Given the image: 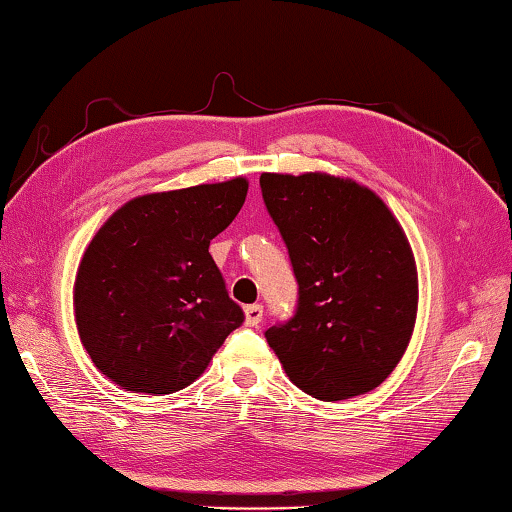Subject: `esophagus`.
<instances>
[{
    "mask_svg": "<svg viewBox=\"0 0 512 512\" xmlns=\"http://www.w3.org/2000/svg\"><path fill=\"white\" fill-rule=\"evenodd\" d=\"M263 319V306H258V303H254V306H247L245 308V324L249 328H256L258 324H261Z\"/></svg>",
    "mask_w": 512,
    "mask_h": 512,
    "instance_id": "34e87169",
    "label": "esophagus"
}]
</instances>
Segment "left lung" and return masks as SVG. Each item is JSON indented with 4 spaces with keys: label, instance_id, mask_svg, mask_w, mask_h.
Masks as SVG:
<instances>
[{
    "label": "left lung",
    "instance_id": "1",
    "mask_svg": "<svg viewBox=\"0 0 512 512\" xmlns=\"http://www.w3.org/2000/svg\"><path fill=\"white\" fill-rule=\"evenodd\" d=\"M261 188L299 283L297 312L267 330V344L317 400L380 387L418 312L416 258L396 215L351 177L263 173Z\"/></svg>",
    "mask_w": 512,
    "mask_h": 512
}]
</instances>
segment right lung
<instances>
[{"mask_svg":"<svg viewBox=\"0 0 512 512\" xmlns=\"http://www.w3.org/2000/svg\"><path fill=\"white\" fill-rule=\"evenodd\" d=\"M247 188L233 177L139 195L96 231L78 265L74 310L80 342L107 380L132 393H175L242 324L209 245Z\"/></svg>","mask_w":512,"mask_h":512,"instance_id":"obj_1","label":"right lung"}]
</instances>
